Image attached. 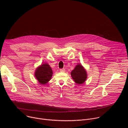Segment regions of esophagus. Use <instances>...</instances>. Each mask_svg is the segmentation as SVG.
Here are the masks:
<instances>
[{
    "label": "esophagus",
    "instance_id": "1",
    "mask_svg": "<svg viewBox=\"0 0 128 128\" xmlns=\"http://www.w3.org/2000/svg\"><path fill=\"white\" fill-rule=\"evenodd\" d=\"M60 72H64L65 71V69H60Z\"/></svg>",
    "mask_w": 128,
    "mask_h": 128
}]
</instances>
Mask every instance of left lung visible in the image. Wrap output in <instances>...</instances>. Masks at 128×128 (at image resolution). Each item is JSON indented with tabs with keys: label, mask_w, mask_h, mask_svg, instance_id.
<instances>
[{
	"label": "left lung",
	"mask_w": 128,
	"mask_h": 128,
	"mask_svg": "<svg viewBox=\"0 0 128 128\" xmlns=\"http://www.w3.org/2000/svg\"><path fill=\"white\" fill-rule=\"evenodd\" d=\"M71 76L74 82L78 84H84L87 78V72L82 65L78 63L71 72Z\"/></svg>",
	"instance_id": "1"
}]
</instances>
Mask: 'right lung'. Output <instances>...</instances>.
<instances>
[{
	"label": "right lung",
	"instance_id": "1",
	"mask_svg": "<svg viewBox=\"0 0 128 128\" xmlns=\"http://www.w3.org/2000/svg\"><path fill=\"white\" fill-rule=\"evenodd\" d=\"M52 71L50 66L46 63L42 64L36 69L34 76L41 84H46L52 78Z\"/></svg>",
	"mask_w": 128,
	"mask_h": 128
}]
</instances>
